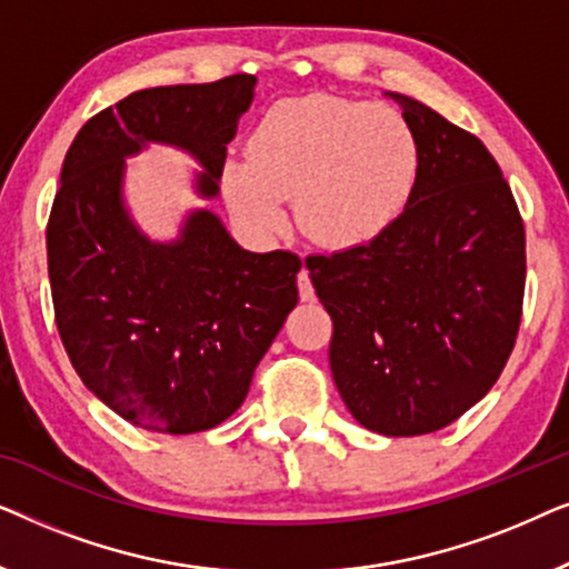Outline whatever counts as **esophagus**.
<instances>
[{
  "label": "esophagus",
  "instance_id": "obj_1",
  "mask_svg": "<svg viewBox=\"0 0 569 569\" xmlns=\"http://www.w3.org/2000/svg\"><path fill=\"white\" fill-rule=\"evenodd\" d=\"M298 292H300V300H306V302L316 298V290H313V282H310L308 269H300V274H298Z\"/></svg>",
  "mask_w": 569,
  "mask_h": 569
}]
</instances>
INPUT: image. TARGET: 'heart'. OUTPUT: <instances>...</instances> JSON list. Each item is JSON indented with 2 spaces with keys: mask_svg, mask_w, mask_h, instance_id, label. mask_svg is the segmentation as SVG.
I'll use <instances>...</instances> for the list:
<instances>
[{
  "mask_svg": "<svg viewBox=\"0 0 569 569\" xmlns=\"http://www.w3.org/2000/svg\"><path fill=\"white\" fill-rule=\"evenodd\" d=\"M422 154L393 106L337 96L284 98L251 131L246 154L224 160L230 212L253 236L284 228L295 197L300 228L316 243L357 248L383 236L415 199Z\"/></svg>",
  "mask_w": 569,
  "mask_h": 569,
  "instance_id": "1",
  "label": "heart"
}]
</instances>
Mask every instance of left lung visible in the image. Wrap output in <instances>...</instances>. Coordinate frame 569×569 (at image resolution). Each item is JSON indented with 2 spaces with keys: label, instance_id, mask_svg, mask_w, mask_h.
I'll return each instance as SVG.
<instances>
[{
  "label": "left lung",
  "instance_id": "obj_1",
  "mask_svg": "<svg viewBox=\"0 0 569 569\" xmlns=\"http://www.w3.org/2000/svg\"><path fill=\"white\" fill-rule=\"evenodd\" d=\"M415 199L372 243L308 256L333 321L331 376L352 417L388 438L442 430L485 399L516 347L526 230L497 160L415 98Z\"/></svg>",
  "mask_w": 569,
  "mask_h": 569
}]
</instances>
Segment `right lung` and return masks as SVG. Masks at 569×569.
<instances>
[{
    "mask_svg": "<svg viewBox=\"0 0 569 569\" xmlns=\"http://www.w3.org/2000/svg\"><path fill=\"white\" fill-rule=\"evenodd\" d=\"M253 88V74H232L131 92L84 123L61 166L46 228L59 337L82 383L144 430L224 422L298 306L295 253L246 251L209 209L158 243L123 204V160L150 142L197 158V193L214 199Z\"/></svg>",
    "mask_w": 569,
    "mask_h": 569,
    "instance_id": "right-lung-1",
    "label": "right lung"
}]
</instances>
